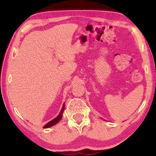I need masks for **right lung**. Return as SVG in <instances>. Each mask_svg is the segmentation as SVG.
Returning a JSON list of instances; mask_svg holds the SVG:
<instances>
[{"label":"right lung","mask_w":156,"mask_h":156,"mask_svg":"<svg viewBox=\"0 0 156 156\" xmlns=\"http://www.w3.org/2000/svg\"><path fill=\"white\" fill-rule=\"evenodd\" d=\"M64 110H65V104H63L61 112H60V113H59V114L58 115V116H57L55 119H53V120H52L51 121H50V122H48V123H47V124L44 125L43 128L46 129V128L51 127V126H54L55 124H56L57 122H59V121H60V119H62V114L64 112Z\"/></svg>","instance_id":"add662e5"}]
</instances>
